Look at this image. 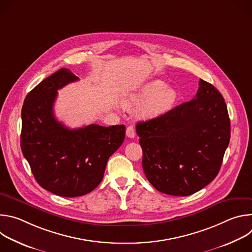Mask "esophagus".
<instances>
[{
	"mask_svg": "<svg viewBox=\"0 0 252 252\" xmlns=\"http://www.w3.org/2000/svg\"><path fill=\"white\" fill-rule=\"evenodd\" d=\"M134 135H135V133H134V128H133V126H128L126 127V136L129 137V138H133Z\"/></svg>",
	"mask_w": 252,
	"mask_h": 252,
	"instance_id": "obj_1",
	"label": "esophagus"
}]
</instances>
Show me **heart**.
<instances>
[{"label": "heart", "mask_w": 252, "mask_h": 252, "mask_svg": "<svg viewBox=\"0 0 252 252\" xmlns=\"http://www.w3.org/2000/svg\"><path fill=\"white\" fill-rule=\"evenodd\" d=\"M164 87L165 84L159 80L152 81L130 95L127 104L133 106L149 101L142 109L141 115L143 118L156 117L169 109L176 98V92L171 88L164 89Z\"/></svg>", "instance_id": "obj_1"}]
</instances>
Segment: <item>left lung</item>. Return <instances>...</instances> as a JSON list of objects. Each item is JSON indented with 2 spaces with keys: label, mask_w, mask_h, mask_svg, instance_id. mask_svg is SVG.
I'll use <instances>...</instances> for the list:
<instances>
[{
  "label": "left lung",
  "mask_w": 252,
  "mask_h": 252,
  "mask_svg": "<svg viewBox=\"0 0 252 252\" xmlns=\"http://www.w3.org/2000/svg\"><path fill=\"white\" fill-rule=\"evenodd\" d=\"M189 101L136 124L142 168L158 191L188 196L218 175L230 139V121L221 94L199 80Z\"/></svg>",
  "instance_id": "obj_1"
}]
</instances>
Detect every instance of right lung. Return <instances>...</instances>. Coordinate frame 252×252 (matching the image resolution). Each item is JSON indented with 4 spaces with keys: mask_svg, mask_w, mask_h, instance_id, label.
<instances>
[{
    "mask_svg": "<svg viewBox=\"0 0 252 252\" xmlns=\"http://www.w3.org/2000/svg\"><path fill=\"white\" fill-rule=\"evenodd\" d=\"M78 80L69 69H59L27 94L22 109L23 155L37 183L64 197L85 195L100 184L107 160L126 135L124 125L70 129L57 121L58 90Z\"/></svg>",
    "mask_w": 252,
    "mask_h": 252,
    "instance_id": "right-lung-1",
    "label": "right lung"
}]
</instances>
